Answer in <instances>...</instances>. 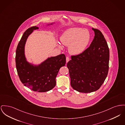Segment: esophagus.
Listing matches in <instances>:
<instances>
[{
    "label": "esophagus",
    "instance_id": "obj_1",
    "mask_svg": "<svg viewBox=\"0 0 125 125\" xmlns=\"http://www.w3.org/2000/svg\"><path fill=\"white\" fill-rule=\"evenodd\" d=\"M70 60V58L68 57H66V62L67 63Z\"/></svg>",
    "mask_w": 125,
    "mask_h": 125
}]
</instances>
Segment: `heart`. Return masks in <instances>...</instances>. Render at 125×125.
<instances>
[{
	"instance_id": "b5f03b06",
	"label": "heart",
	"mask_w": 125,
	"mask_h": 125,
	"mask_svg": "<svg viewBox=\"0 0 125 125\" xmlns=\"http://www.w3.org/2000/svg\"><path fill=\"white\" fill-rule=\"evenodd\" d=\"M91 39V34L88 30L80 27L66 30L60 38L63 44L69 45L68 51L74 55H80L84 52L90 44Z\"/></svg>"
}]
</instances>
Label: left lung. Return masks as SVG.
<instances>
[{"mask_svg": "<svg viewBox=\"0 0 125 125\" xmlns=\"http://www.w3.org/2000/svg\"><path fill=\"white\" fill-rule=\"evenodd\" d=\"M95 36L91 44L83 53L71 56L67 64L74 90L91 93L101 87L109 71L110 51L102 32L92 28Z\"/></svg>", "mask_w": 125, "mask_h": 125, "instance_id": "1", "label": "left lung"}]
</instances>
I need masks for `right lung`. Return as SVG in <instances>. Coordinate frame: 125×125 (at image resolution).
Wrapping results in <instances>:
<instances>
[{
  "mask_svg": "<svg viewBox=\"0 0 125 125\" xmlns=\"http://www.w3.org/2000/svg\"><path fill=\"white\" fill-rule=\"evenodd\" d=\"M54 24L48 23L46 26ZM39 28L33 26L24 32L16 48L15 63L18 76L24 85L35 92H46L55 86L56 76L60 67L65 65L66 58L61 54L49 57L38 64L28 61L25 54L26 42L33 31Z\"/></svg>",
  "mask_w": 125,
  "mask_h": 125,
  "instance_id": "obj_1",
  "label": "right lung"
}]
</instances>
